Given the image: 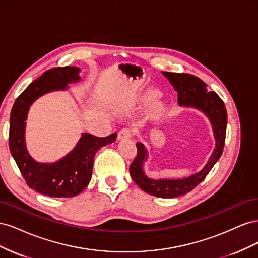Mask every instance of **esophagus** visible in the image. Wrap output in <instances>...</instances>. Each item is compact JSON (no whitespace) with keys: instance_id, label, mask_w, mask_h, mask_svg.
Instances as JSON below:
<instances>
[{"instance_id":"obj_1","label":"esophagus","mask_w":258,"mask_h":258,"mask_svg":"<svg viewBox=\"0 0 258 258\" xmlns=\"http://www.w3.org/2000/svg\"><path fill=\"white\" fill-rule=\"evenodd\" d=\"M131 138L130 129H121L118 132V140H127Z\"/></svg>"}]
</instances>
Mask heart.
Here are the masks:
<instances>
[{
  "mask_svg": "<svg viewBox=\"0 0 258 258\" xmlns=\"http://www.w3.org/2000/svg\"><path fill=\"white\" fill-rule=\"evenodd\" d=\"M158 96H159V91L157 89L147 88L138 96L137 102L139 104H142V105L150 104L153 102V101L157 99ZM166 110H167V107H166L165 103L160 102V101H156L151 108V116L154 119H158L163 114L166 113Z\"/></svg>",
  "mask_w": 258,
  "mask_h": 258,
  "instance_id": "heart-1",
  "label": "heart"
}]
</instances>
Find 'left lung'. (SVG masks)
<instances>
[{
    "label": "left lung",
    "mask_w": 258,
    "mask_h": 258,
    "mask_svg": "<svg viewBox=\"0 0 258 258\" xmlns=\"http://www.w3.org/2000/svg\"><path fill=\"white\" fill-rule=\"evenodd\" d=\"M177 91L178 105L195 107L205 113L211 121L215 138V148L209 161L200 172L181 179H153L147 177L143 170V163L147 158V151L142 143H137L138 154L130 165L129 171L136 184L145 192L159 198H175L191 191L198 186L213 168L223 154L227 111L223 100L215 91H210L207 84L198 77L186 73L162 72Z\"/></svg>",
    "instance_id": "1"
}]
</instances>
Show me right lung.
Returning a JSON list of instances; mask_svg holds the SVG:
<instances>
[{
    "label": "right lung",
    "instance_id": "1",
    "mask_svg": "<svg viewBox=\"0 0 258 258\" xmlns=\"http://www.w3.org/2000/svg\"><path fill=\"white\" fill-rule=\"evenodd\" d=\"M80 69L75 67L53 68L31 83L16 99L11 112L10 150L30 188L52 198L74 197L90 182L96 153L113 143L117 134L98 138L83 134L74 150L53 163H40L26 148L25 130L30 105L45 93L66 90L68 84L81 80Z\"/></svg>",
    "mask_w": 258,
    "mask_h": 258
}]
</instances>
